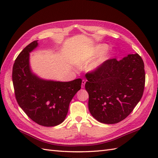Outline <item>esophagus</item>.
I'll list each match as a JSON object with an SVG mask.
<instances>
[{
  "instance_id": "1",
  "label": "esophagus",
  "mask_w": 158,
  "mask_h": 158,
  "mask_svg": "<svg viewBox=\"0 0 158 158\" xmlns=\"http://www.w3.org/2000/svg\"><path fill=\"white\" fill-rule=\"evenodd\" d=\"M85 80H83L82 83H81V88H85Z\"/></svg>"
}]
</instances>
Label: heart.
Wrapping results in <instances>:
<instances>
[{
	"label": "heart",
	"mask_w": 158,
	"mask_h": 158,
	"mask_svg": "<svg viewBox=\"0 0 158 158\" xmlns=\"http://www.w3.org/2000/svg\"><path fill=\"white\" fill-rule=\"evenodd\" d=\"M107 48H108V45L104 44V43L97 44L94 46L93 48L77 54L76 56V62L78 64L81 66H86L88 64L86 69L88 72L94 73L98 71V70L102 68L106 62L115 56V52L113 50H109V51L104 52H103L105 51ZM100 53L102 54L95 59L94 58L95 57ZM93 59L95 60H93ZM90 61L91 62L90 63Z\"/></svg>",
	"instance_id": "1"
}]
</instances>
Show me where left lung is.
<instances>
[{"mask_svg": "<svg viewBox=\"0 0 158 158\" xmlns=\"http://www.w3.org/2000/svg\"><path fill=\"white\" fill-rule=\"evenodd\" d=\"M86 79L91 115L100 123H117L130 115L142 98L144 63L138 53L119 61L110 59L98 71L88 74Z\"/></svg>", "mask_w": 158, "mask_h": 158, "instance_id": "obj_1", "label": "left lung"}]
</instances>
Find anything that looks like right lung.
I'll return each instance as SVG.
<instances>
[{"label": "right lung", "mask_w": 158, "mask_h": 158, "mask_svg": "<svg viewBox=\"0 0 158 158\" xmlns=\"http://www.w3.org/2000/svg\"><path fill=\"white\" fill-rule=\"evenodd\" d=\"M38 45L37 41L32 42L17 57L12 73L15 95L19 106L32 121L43 126H56L64 121L69 104L81 89L82 81H53L33 73L30 53Z\"/></svg>", "instance_id": "right-lung-1"}]
</instances>
